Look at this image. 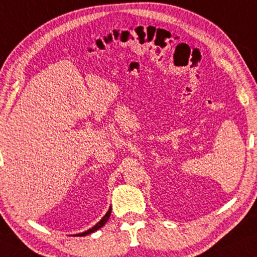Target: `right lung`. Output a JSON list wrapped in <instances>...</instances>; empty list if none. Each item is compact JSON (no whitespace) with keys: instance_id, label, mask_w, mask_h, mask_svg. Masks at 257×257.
Masks as SVG:
<instances>
[{"instance_id":"add662e5","label":"right lung","mask_w":257,"mask_h":257,"mask_svg":"<svg viewBox=\"0 0 257 257\" xmlns=\"http://www.w3.org/2000/svg\"><path fill=\"white\" fill-rule=\"evenodd\" d=\"M110 214H111V207L109 208V210L106 211V214L102 217L101 218V220L98 223H96L95 225H94V226L92 227V228H89V230H87V231H85V232H82V233H78V234H74V236H85V235H87V234H90V233H93V232H95V231H97L98 228H101L102 226H103V225L108 222V219H109V217H110Z\"/></svg>"}]
</instances>
